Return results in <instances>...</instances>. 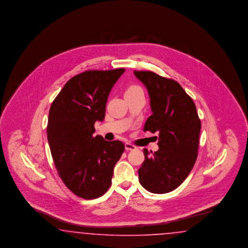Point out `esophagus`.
Masks as SVG:
<instances>
[{
	"mask_svg": "<svg viewBox=\"0 0 248 248\" xmlns=\"http://www.w3.org/2000/svg\"><path fill=\"white\" fill-rule=\"evenodd\" d=\"M124 146H125V150L132 151L136 149V146H135L134 144H131L130 143H125Z\"/></svg>",
	"mask_w": 248,
	"mask_h": 248,
	"instance_id": "34e87169",
	"label": "esophagus"
}]
</instances>
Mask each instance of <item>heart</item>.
<instances>
[{"mask_svg":"<svg viewBox=\"0 0 248 248\" xmlns=\"http://www.w3.org/2000/svg\"><path fill=\"white\" fill-rule=\"evenodd\" d=\"M143 93V90L141 87L137 86V85H132L130 87H128L127 90L125 92L126 93Z\"/></svg>","mask_w":248,"mask_h":248,"instance_id":"obj_1","label":"heart"}]
</instances>
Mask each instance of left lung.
Returning a JSON list of instances; mask_svg holds the SVG:
<instances>
[{
    "mask_svg": "<svg viewBox=\"0 0 248 248\" xmlns=\"http://www.w3.org/2000/svg\"><path fill=\"white\" fill-rule=\"evenodd\" d=\"M134 74L150 97L153 114L143 131L159 133V149L155 153L143 149L145 158L138 170L139 181L151 193H169L180 186L195 165L201 121L193 99L176 81L150 71Z\"/></svg>",
    "mask_w": 248,
    "mask_h": 248,
    "instance_id": "left-lung-1",
    "label": "left lung"
}]
</instances>
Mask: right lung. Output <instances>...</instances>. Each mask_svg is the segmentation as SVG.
I'll list each match as a JSON object with an SVG mask.
<instances>
[{
  "instance_id": "obj_1",
  "label": "right lung",
  "mask_w": 248,
  "mask_h": 248,
  "mask_svg": "<svg viewBox=\"0 0 248 248\" xmlns=\"http://www.w3.org/2000/svg\"><path fill=\"white\" fill-rule=\"evenodd\" d=\"M124 68L86 71L71 78L53 100L47 138L61 179L75 195L95 199L109 189L113 167L124 151L120 141L93 136L94 123L105 119V106Z\"/></svg>"
}]
</instances>
